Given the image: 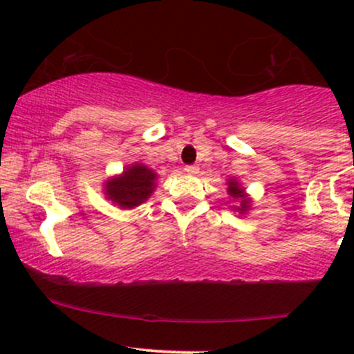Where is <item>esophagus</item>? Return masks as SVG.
I'll return each mask as SVG.
<instances>
[{"mask_svg":"<svg viewBox=\"0 0 354 354\" xmlns=\"http://www.w3.org/2000/svg\"><path fill=\"white\" fill-rule=\"evenodd\" d=\"M185 173H187V174H197L198 167L197 166H187V167H185Z\"/></svg>","mask_w":354,"mask_h":354,"instance_id":"34e87169","label":"esophagus"}]
</instances>
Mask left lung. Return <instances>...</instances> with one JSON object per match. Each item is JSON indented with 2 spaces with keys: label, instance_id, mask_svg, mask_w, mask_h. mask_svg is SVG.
Instances as JSON below:
<instances>
[{
  "label": "left lung",
  "instance_id": "8db88e82",
  "mask_svg": "<svg viewBox=\"0 0 354 354\" xmlns=\"http://www.w3.org/2000/svg\"><path fill=\"white\" fill-rule=\"evenodd\" d=\"M227 194H230V197H233L238 203H240V205H236L240 214H243L250 209V200L246 198L245 190L241 188V185L238 183L236 180H230V183H227Z\"/></svg>",
  "mask_w": 354,
  "mask_h": 354
}]
</instances>
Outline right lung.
<instances>
[{
  "mask_svg": "<svg viewBox=\"0 0 354 354\" xmlns=\"http://www.w3.org/2000/svg\"><path fill=\"white\" fill-rule=\"evenodd\" d=\"M157 174L145 164H131L123 174L109 178L104 185V195L121 209H133L152 195Z\"/></svg>",
  "mask_w": 354,
  "mask_h": 354,
  "instance_id": "1",
  "label": "right lung"
}]
</instances>
